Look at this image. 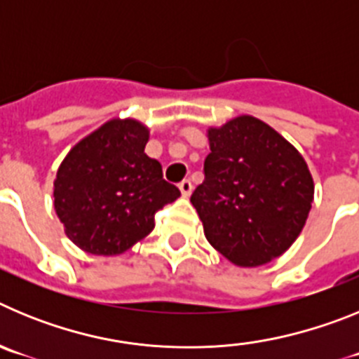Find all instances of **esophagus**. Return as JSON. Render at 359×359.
<instances>
[{
  "label": "esophagus",
  "mask_w": 359,
  "mask_h": 359,
  "mask_svg": "<svg viewBox=\"0 0 359 359\" xmlns=\"http://www.w3.org/2000/svg\"><path fill=\"white\" fill-rule=\"evenodd\" d=\"M180 190H182L183 198H189L190 194H192V189H194V185H192V182L190 180H183L182 183H180Z\"/></svg>",
  "instance_id": "obj_1"
}]
</instances>
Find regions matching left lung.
Instances as JSON below:
<instances>
[{"label":"left lung","instance_id":"left-lung-1","mask_svg":"<svg viewBox=\"0 0 359 359\" xmlns=\"http://www.w3.org/2000/svg\"><path fill=\"white\" fill-rule=\"evenodd\" d=\"M205 182L190 203L208 243L228 261L255 268L282 255L300 236L315 183L302 154L250 115L208 129Z\"/></svg>","mask_w":359,"mask_h":359}]
</instances>
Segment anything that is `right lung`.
<instances>
[{
    "label": "right lung",
    "instance_id": "obj_1",
    "mask_svg": "<svg viewBox=\"0 0 359 359\" xmlns=\"http://www.w3.org/2000/svg\"><path fill=\"white\" fill-rule=\"evenodd\" d=\"M149 129L113 118L66 154L53 182V207L73 244L91 255H120L149 236L154 214L180 198L160 161L145 154Z\"/></svg>",
    "mask_w": 359,
    "mask_h": 359
}]
</instances>
